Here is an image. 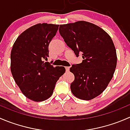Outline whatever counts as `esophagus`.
<instances>
[{
  "label": "esophagus",
  "instance_id": "34e87169",
  "mask_svg": "<svg viewBox=\"0 0 130 130\" xmlns=\"http://www.w3.org/2000/svg\"><path fill=\"white\" fill-rule=\"evenodd\" d=\"M65 70H66V72H69L70 70V67H65Z\"/></svg>",
  "mask_w": 130,
  "mask_h": 130
}]
</instances>
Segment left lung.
Returning a JSON list of instances; mask_svg holds the SVG:
<instances>
[{"mask_svg":"<svg viewBox=\"0 0 130 130\" xmlns=\"http://www.w3.org/2000/svg\"><path fill=\"white\" fill-rule=\"evenodd\" d=\"M59 32L75 55L82 53L84 59L70 69L75 76L70 84L72 92L82 100L96 98L108 86L116 67L112 39L100 27L84 21L60 25Z\"/></svg>","mask_w":130,"mask_h":130,"instance_id":"left-lung-1","label":"left lung"}]
</instances>
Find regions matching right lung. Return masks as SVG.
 <instances>
[{
  "label": "right lung",
  "instance_id": "right-lung-1",
  "mask_svg": "<svg viewBox=\"0 0 130 130\" xmlns=\"http://www.w3.org/2000/svg\"><path fill=\"white\" fill-rule=\"evenodd\" d=\"M58 24H37L18 37L10 53V71L21 91L35 102L46 100L53 94L56 83L65 72L64 67H54L44 62L49 57L48 46Z\"/></svg>",
  "mask_w": 130,
  "mask_h": 130
}]
</instances>
